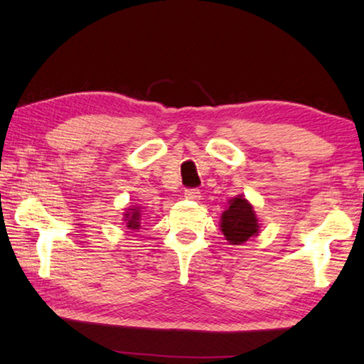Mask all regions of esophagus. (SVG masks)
<instances>
[{
	"instance_id": "obj_1",
	"label": "esophagus",
	"mask_w": 364,
	"mask_h": 364,
	"mask_svg": "<svg viewBox=\"0 0 364 364\" xmlns=\"http://www.w3.org/2000/svg\"><path fill=\"white\" fill-rule=\"evenodd\" d=\"M184 197H186L188 200H199L200 199V191L196 189V188H189L184 191Z\"/></svg>"
}]
</instances>
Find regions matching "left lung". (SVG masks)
<instances>
[{
  "label": "left lung",
  "mask_w": 364,
  "mask_h": 364,
  "mask_svg": "<svg viewBox=\"0 0 364 364\" xmlns=\"http://www.w3.org/2000/svg\"><path fill=\"white\" fill-rule=\"evenodd\" d=\"M220 228L226 241L232 245L244 244L252 236H257L260 230L254 207L242 196L232 197L228 202V208L221 213Z\"/></svg>",
  "instance_id": "8db88e82"
}]
</instances>
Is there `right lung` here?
<instances>
[{
  "instance_id": "obj_1",
  "label": "right lung",
  "mask_w": 364,
  "mask_h": 364,
  "mask_svg": "<svg viewBox=\"0 0 364 364\" xmlns=\"http://www.w3.org/2000/svg\"><path fill=\"white\" fill-rule=\"evenodd\" d=\"M123 215H125L123 221L127 223L128 230H133V231L139 230V228H141V210H139V207L128 208V212H125Z\"/></svg>"
}]
</instances>
